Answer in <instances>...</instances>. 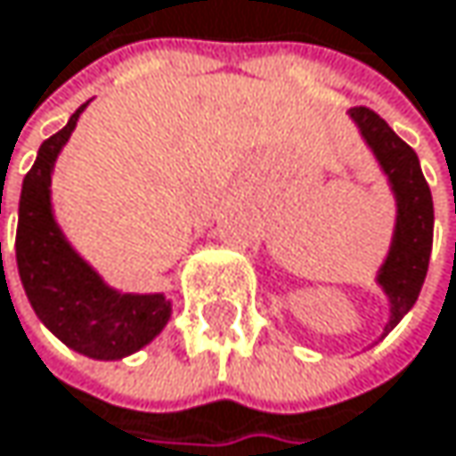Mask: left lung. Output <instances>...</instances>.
I'll use <instances>...</instances> for the list:
<instances>
[{
    "instance_id": "8db88e82",
    "label": "left lung",
    "mask_w": 456,
    "mask_h": 456,
    "mask_svg": "<svg viewBox=\"0 0 456 456\" xmlns=\"http://www.w3.org/2000/svg\"><path fill=\"white\" fill-rule=\"evenodd\" d=\"M350 118L358 124L361 137L387 175L398 209L390 252L377 273V284L390 300V322L385 324L387 335L411 311L428 276L433 249V196L419 169L417 153L387 126L385 118L363 106L350 109Z\"/></svg>"
}]
</instances>
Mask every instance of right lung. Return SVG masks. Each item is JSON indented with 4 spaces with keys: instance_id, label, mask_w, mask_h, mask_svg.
<instances>
[{
    "instance_id": "obj_1",
    "label": "right lung",
    "mask_w": 456,
    "mask_h": 456,
    "mask_svg": "<svg viewBox=\"0 0 456 456\" xmlns=\"http://www.w3.org/2000/svg\"><path fill=\"white\" fill-rule=\"evenodd\" d=\"M85 109L87 103L42 142L34 167L23 177L15 257L39 322L77 353L116 361L153 340L167 327L172 305L164 295H121L111 289L74 252L55 223L50 201L53 167Z\"/></svg>"
}]
</instances>
